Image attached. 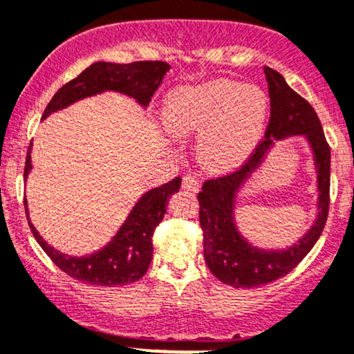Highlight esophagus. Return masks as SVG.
<instances>
[{"label":"esophagus","mask_w":354,"mask_h":354,"mask_svg":"<svg viewBox=\"0 0 354 354\" xmlns=\"http://www.w3.org/2000/svg\"><path fill=\"white\" fill-rule=\"evenodd\" d=\"M181 187H183V189H187V192L196 193V192H198V188H200V183H198V180L193 176V174H185L183 185H181Z\"/></svg>","instance_id":"34e87169"}]
</instances>
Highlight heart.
Listing matches in <instances>:
<instances>
[{"instance_id":"obj_1","label":"heart","mask_w":354,"mask_h":354,"mask_svg":"<svg viewBox=\"0 0 354 354\" xmlns=\"http://www.w3.org/2000/svg\"><path fill=\"white\" fill-rule=\"evenodd\" d=\"M270 103L256 86L232 80L181 86L169 93L162 125L176 139L198 137V158L214 171L239 166L265 133Z\"/></svg>"}]
</instances>
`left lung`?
<instances>
[{
    "mask_svg": "<svg viewBox=\"0 0 354 354\" xmlns=\"http://www.w3.org/2000/svg\"><path fill=\"white\" fill-rule=\"evenodd\" d=\"M271 100V117L265 140L252 158L236 173L208 180L198 193L203 256L208 270L222 283L236 288H254L285 277L308 254L321 237L329 210L330 149L317 113L286 84L280 73L265 68ZM302 135L311 149L318 178V214L310 230L295 245L281 250L258 248L240 234L235 224L239 192L261 167L277 140Z\"/></svg>",
    "mask_w": 354,
    "mask_h": 354,
    "instance_id": "obj_1",
    "label": "left lung"
}]
</instances>
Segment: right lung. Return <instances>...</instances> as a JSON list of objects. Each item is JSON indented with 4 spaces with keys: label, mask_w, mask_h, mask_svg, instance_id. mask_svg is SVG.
Returning <instances> with one entry per match:
<instances>
[{
    "label": "right lung",
    "mask_w": 354,
    "mask_h": 354,
    "mask_svg": "<svg viewBox=\"0 0 354 354\" xmlns=\"http://www.w3.org/2000/svg\"><path fill=\"white\" fill-rule=\"evenodd\" d=\"M171 66L162 61H139L130 64H117V62H95L86 68L77 77L66 83L59 89L44 110L42 120L50 113L68 109L73 103L88 96L102 95L105 91H117L133 98L142 109H147L156 89L161 86L162 77ZM32 144L25 161V180L32 171ZM181 187V178H174L169 183L161 185L144 193L130 210L129 217L117 230L109 244L88 256H69L57 251L44 241L37 229L30 222L27 200L28 225L33 237L40 248L46 251L52 261L61 268L66 274L83 283L100 286H118L133 283L146 274L152 261V236L166 214L167 200Z\"/></svg>",
    "instance_id": "right-lung-1"
}]
</instances>
